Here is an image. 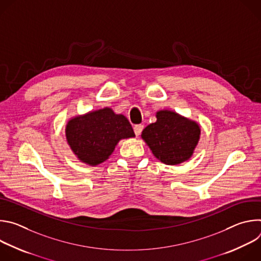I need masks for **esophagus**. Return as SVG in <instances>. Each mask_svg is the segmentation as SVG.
<instances>
[{"instance_id": "34e87169", "label": "esophagus", "mask_w": 261, "mask_h": 261, "mask_svg": "<svg viewBox=\"0 0 261 261\" xmlns=\"http://www.w3.org/2000/svg\"><path fill=\"white\" fill-rule=\"evenodd\" d=\"M142 130H143V125L139 124V125H135L134 126V133L136 134V136H139Z\"/></svg>"}]
</instances>
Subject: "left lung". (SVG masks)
<instances>
[{
  "instance_id": "1",
  "label": "left lung",
  "mask_w": 261,
  "mask_h": 261,
  "mask_svg": "<svg viewBox=\"0 0 261 261\" xmlns=\"http://www.w3.org/2000/svg\"><path fill=\"white\" fill-rule=\"evenodd\" d=\"M156 118L141 133L154 156L167 165L191 158L200 136L198 124L170 110L158 111Z\"/></svg>"
}]
</instances>
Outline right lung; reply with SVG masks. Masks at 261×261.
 Returning <instances> with one entry per match:
<instances>
[{"instance_id": "1", "label": "right lung", "mask_w": 261, "mask_h": 261, "mask_svg": "<svg viewBox=\"0 0 261 261\" xmlns=\"http://www.w3.org/2000/svg\"><path fill=\"white\" fill-rule=\"evenodd\" d=\"M127 118L105 107L72 118L66 126V138L73 153L91 166L109 158L121 139L134 137Z\"/></svg>"}]
</instances>
